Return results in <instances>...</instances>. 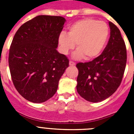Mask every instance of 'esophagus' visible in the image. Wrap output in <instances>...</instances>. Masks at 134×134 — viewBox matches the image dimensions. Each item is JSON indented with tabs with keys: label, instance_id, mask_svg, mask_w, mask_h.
Here are the masks:
<instances>
[{
	"label": "esophagus",
	"instance_id": "1",
	"mask_svg": "<svg viewBox=\"0 0 134 134\" xmlns=\"http://www.w3.org/2000/svg\"><path fill=\"white\" fill-rule=\"evenodd\" d=\"M75 64H76V63H75V62H72V61H70L69 62L70 66H75Z\"/></svg>",
	"mask_w": 134,
	"mask_h": 134
}]
</instances>
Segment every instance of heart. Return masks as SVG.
I'll return each mask as SVG.
<instances>
[{"label": "heart", "instance_id": "1", "mask_svg": "<svg viewBox=\"0 0 134 134\" xmlns=\"http://www.w3.org/2000/svg\"><path fill=\"white\" fill-rule=\"evenodd\" d=\"M109 35V28L106 23L93 19H84L70 26L68 34L61 33L58 43L62 53L65 55L72 50L76 43L77 50L73 55L74 58L83 57L85 60H91L102 52Z\"/></svg>", "mask_w": 134, "mask_h": 134}]
</instances>
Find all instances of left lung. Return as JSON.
I'll list each match as a JSON object with an SVG mask.
<instances>
[{"instance_id": "left-lung-1", "label": "left lung", "mask_w": 134, "mask_h": 134, "mask_svg": "<svg viewBox=\"0 0 134 134\" xmlns=\"http://www.w3.org/2000/svg\"><path fill=\"white\" fill-rule=\"evenodd\" d=\"M109 25L110 37L102 54L92 61L76 64V90L90 102H100L112 95L121 82L126 66V47L120 31L113 23Z\"/></svg>"}]
</instances>
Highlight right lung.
<instances>
[{
  "mask_svg": "<svg viewBox=\"0 0 134 134\" xmlns=\"http://www.w3.org/2000/svg\"><path fill=\"white\" fill-rule=\"evenodd\" d=\"M65 19L60 16L39 15L19 27L9 49L12 80L23 97L43 103L56 93L69 60L56 48Z\"/></svg>",
  "mask_w": 134,
  "mask_h": 134,
  "instance_id": "1",
  "label": "right lung"
}]
</instances>
